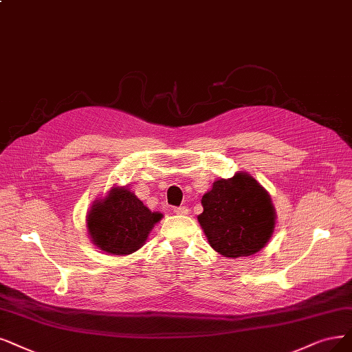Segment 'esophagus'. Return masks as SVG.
Segmentation results:
<instances>
[{
	"instance_id": "1",
	"label": "esophagus",
	"mask_w": 352,
	"mask_h": 352,
	"mask_svg": "<svg viewBox=\"0 0 352 352\" xmlns=\"http://www.w3.org/2000/svg\"><path fill=\"white\" fill-rule=\"evenodd\" d=\"M174 213H175V214H187V213H188V207H187V206L174 207Z\"/></svg>"
}]
</instances>
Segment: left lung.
I'll return each instance as SVG.
<instances>
[{
	"instance_id": "obj_1",
	"label": "left lung",
	"mask_w": 352,
	"mask_h": 352,
	"mask_svg": "<svg viewBox=\"0 0 352 352\" xmlns=\"http://www.w3.org/2000/svg\"><path fill=\"white\" fill-rule=\"evenodd\" d=\"M200 226L212 248L228 258L261 251L276 226L270 194L248 173L214 181L203 199Z\"/></svg>"
}]
</instances>
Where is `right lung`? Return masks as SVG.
<instances>
[{"label": "right lung", "instance_id": "right-lung-1", "mask_svg": "<svg viewBox=\"0 0 352 352\" xmlns=\"http://www.w3.org/2000/svg\"><path fill=\"white\" fill-rule=\"evenodd\" d=\"M162 213L151 212L127 187H113L87 216L88 235L104 252L129 255L146 242Z\"/></svg>", "mask_w": 352, "mask_h": 352}]
</instances>
